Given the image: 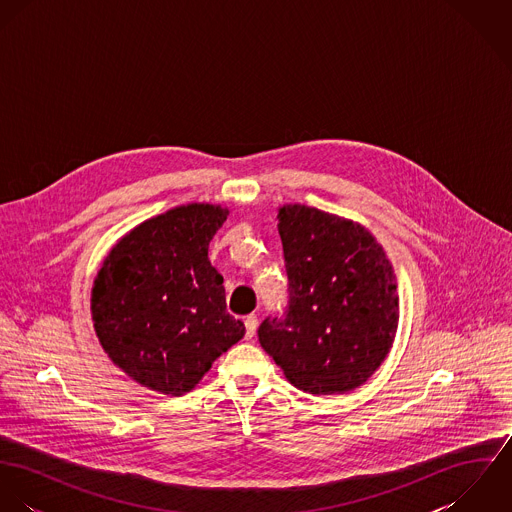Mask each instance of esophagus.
Segmentation results:
<instances>
[{
	"mask_svg": "<svg viewBox=\"0 0 512 512\" xmlns=\"http://www.w3.org/2000/svg\"><path fill=\"white\" fill-rule=\"evenodd\" d=\"M244 327H246V339H252L254 333H256V327H258V317L256 315H248L244 319Z\"/></svg>",
	"mask_w": 512,
	"mask_h": 512,
	"instance_id": "obj_1",
	"label": "esophagus"
}]
</instances>
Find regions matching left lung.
Listing matches in <instances>:
<instances>
[{
  "mask_svg": "<svg viewBox=\"0 0 512 512\" xmlns=\"http://www.w3.org/2000/svg\"><path fill=\"white\" fill-rule=\"evenodd\" d=\"M278 232L288 307L262 321L260 345L303 392L355 390L382 365L396 335L394 270L366 228L319 209L282 207Z\"/></svg>",
  "mask_w": 512,
  "mask_h": 512,
  "instance_id": "obj_1",
  "label": "left lung"
}]
</instances>
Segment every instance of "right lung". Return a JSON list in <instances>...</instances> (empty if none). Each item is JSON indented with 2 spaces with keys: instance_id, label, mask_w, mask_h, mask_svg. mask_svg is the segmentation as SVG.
Returning <instances> with one entry per match:
<instances>
[{
  "instance_id": "obj_1",
  "label": "right lung",
  "mask_w": 512,
  "mask_h": 512,
  "mask_svg": "<svg viewBox=\"0 0 512 512\" xmlns=\"http://www.w3.org/2000/svg\"><path fill=\"white\" fill-rule=\"evenodd\" d=\"M226 215L193 203L146 220L110 250L94 280L98 341L114 365L149 390H193L244 337L209 262V244Z\"/></svg>"
}]
</instances>
